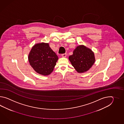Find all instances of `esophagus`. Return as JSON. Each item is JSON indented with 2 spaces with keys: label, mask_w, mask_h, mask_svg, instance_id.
Wrapping results in <instances>:
<instances>
[{
  "label": "esophagus",
  "mask_w": 124,
  "mask_h": 124,
  "mask_svg": "<svg viewBox=\"0 0 124 124\" xmlns=\"http://www.w3.org/2000/svg\"><path fill=\"white\" fill-rule=\"evenodd\" d=\"M62 57H64V58L66 57V53H65V54H62Z\"/></svg>",
  "instance_id": "1"
}]
</instances>
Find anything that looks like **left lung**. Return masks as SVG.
<instances>
[{
	"mask_svg": "<svg viewBox=\"0 0 124 124\" xmlns=\"http://www.w3.org/2000/svg\"><path fill=\"white\" fill-rule=\"evenodd\" d=\"M69 59L76 71L80 73L88 71L95 61L93 52L84 45L78 46Z\"/></svg>",
	"mask_w": 124,
	"mask_h": 124,
	"instance_id": "1",
	"label": "left lung"
}]
</instances>
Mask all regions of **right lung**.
<instances>
[{"label": "right lung", "mask_w": 124, "mask_h": 124, "mask_svg": "<svg viewBox=\"0 0 124 124\" xmlns=\"http://www.w3.org/2000/svg\"><path fill=\"white\" fill-rule=\"evenodd\" d=\"M58 59L49 43L44 42L34 45L28 56L32 67L37 73L44 76L50 74L53 71Z\"/></svg>", "instance_id": "add662e5"}]
</instances>
